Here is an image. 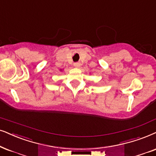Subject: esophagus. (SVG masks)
<instances>
[{"instance_id": "34e87169", "label": "esophagus", "mask_w": 156, "mask_h": 156, "mask_svg": "<svg viewBox=\"0 0 156 156\" xmlns=\"http://www.w3.org/2000/svg\"><path fill=\"white\" fill-rule=\"evenodd\" d=\"M74 66H75V67H80V66H81V64L80 63V62H75V63L74 64Z\"/></svg>"}]
</instances>
